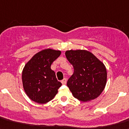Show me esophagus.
I'll list each match as a JSON object with an SVG mask.
<instances>
[{"instance_id": "34e87169", "label": "esophagus", "mask_w": 129, "mask_h": 129, "mask_svg": "<svg viewBox=\"0 0 129 129\" xmlns=\"http://www.w3.org/2000/svg\"><path fill=\"white\" fill-rule=\"evenodd\" d=\"M67 79H66V78H64L63 80H62V81H61V83H62V84L63 85H65L66 84H67Z\"/></svg>"}]
</instances>
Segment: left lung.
<instances>
[{
    "label": "left lung",
    "mask_w": 129,
    "mask_h": 129,
    "mask_svg": "<svg viewBox=\"0 0 129 129\" xmlns=\"http://www.w3.org/2000/svg\"><path fill=\"white\" fill-rule=\"evenodd\" d=\"M65 55L74 68V73L67 82L73 96L83 102L100 96L107 82V70L104 62L85 49L68 50Z\"/></svg>",
    "instance_id": "8db88e82"
}]
</instances>
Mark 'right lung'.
Returning a JSON list of instances; mask_svg holds the SVG:
<instances>
[{
	"instance_id": "add662e5",
	"label": "right lung",
	"mask_w": 129,
	"mask_h": 129,
	"mask_svg": "<svg viewBox=\"0 0 129 129\" xmlns=\"http://www.w3.org/2000/svg\"><path fill=\"white\" fill-rule=\"evenodd\" d=\"M61 54L60 50L45 49L27 61L22 74V84L29 98L38 104L52 100L62 84L57 80L51 64Z\"/></svg>"
}]
</instances>
